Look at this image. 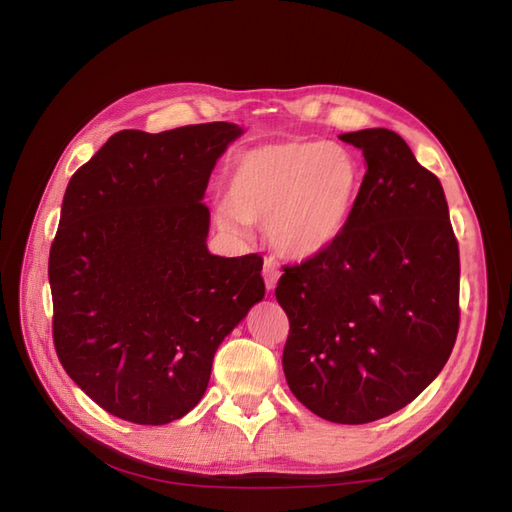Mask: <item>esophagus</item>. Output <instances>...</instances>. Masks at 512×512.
<instances>
[{"label": "esophagus", "instance_id": "esophagus-1", "mask_svg": "<svg viewBox=\"0 0 512 512\" xmlns=\"http://www.w3.org/2000/svg\"><path fill=\"white\" fill-rule=\"evenodd\" d=\"M280 275H282V271H280V267L275 265V260L267 258L265 260V269H262V277H265V284H267L269 290L275 288L277 280H280Z\"/></svg>", "mask_w": 512, "mask_h": 512}]
</instances>
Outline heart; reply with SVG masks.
<instances>
[{
    "mask_svg": "<svg viewBox=\"0 0 512 512\" xmlns=\"http://www.w3.org/2000/svg\"><path fill=\"white\" fill-rule=\"evenodd\" d=\"M363 185V166L337 143L284 141L243 151L228 170L220 222L265 224L277 254L307 260L344 235Z\"/></svg>",
    "mask_w": 512,
    "mask_h": 512,
    "instance_id": "b5f03b06",
    "label": "heart"
}]
</instances>
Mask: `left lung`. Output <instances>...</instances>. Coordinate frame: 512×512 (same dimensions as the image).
Returning <instances> with one entry per match:
<instances>
[{
	"label": "left lung",
	"mask_w": 512,
	"mask_h": 512,
	"mask_svg": "<svg viewBox=\"0 0 512 512\" xmlns=\"http://www.w3.org/2000/svg\"><path fill=\"white\" fill-rule=\"evenodd\" d=\"M367 173L329 250L286 265L275 288L290 320L292 395L331 423L389 416L433 382L459 331V245L440 179L386 128L339 136Z\"/></svg>",
	"instance_id": "8db88e82"
}]
</instances>
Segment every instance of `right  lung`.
<instances>
[{"mask_svg":"<svg viewBox=\"0 0 512 512\" xmlns=\"http://www.w3.org/2000/svg\"><path fill=\"white\" fill-rule=\"evenodd\" d=\"M241 132L121 130L68 183L49 256L53 342L66 374L123 421L188 414L222 339L265 297L258 254H209L200 203Z\"/></svg>","mask_w":512,"mask_h":512,"instance_id":"right-lung-1","label":"right lung"}]
</instances>
